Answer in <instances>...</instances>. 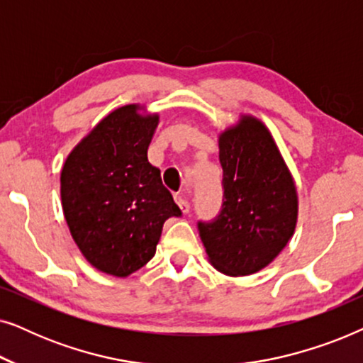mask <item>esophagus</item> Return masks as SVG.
<instances>
[{"label":"esophagus","instance_id":"esophagus-1","mask_svg":"<svg viewBox=\"0 0 363 363\" xmlns=\"http://www.w3.org/2000/svg\"><path fill=\"white\" fill-rule=\"evenodd\" d=\"M175 200H177V203H178V206H180V210H182L183 215H186V213H190V203H188L186 200H183L182 196H177Z\"/></svg>","mask_w":363,"mask_h":363}]
</instances>
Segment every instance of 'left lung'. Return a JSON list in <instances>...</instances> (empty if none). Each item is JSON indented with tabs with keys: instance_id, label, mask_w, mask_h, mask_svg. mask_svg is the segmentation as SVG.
Segmentation results:
<instances>
[{
	"instance_id": "8db88e82",
	"label": "left lung",
	"mask_w": 363,
	"mask_h": 363,
	"mask_svg": "<svg viewBox=\"0 0 363 363\" xmlns=\"http://www.w3.org/2000/svg\"><path fill=\"white\" fill-rule=\"evenodd\" d=\"M223 206L211 223H198L208 259L226 276L261 271L284 250L297 223V190L271 132L241 116L220 133Z\"/></svg>"
}]
</instances>
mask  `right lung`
Instances as JSON below:
<instances>
[{"mask_svg": "<svg viewBox=\"0 0 363 363\" xmlns=\"http://www.w3.org/2000/svg\"><path fill=\"white\" fill-rule=\"evenodd\" d=\"M158 113L138 104L104 117L69 153L61 200L72 240L106 274L127 277L155 256L162 228L180 216L160 170L147 158Z\"/></svg>", "mask_w": 363, "mask_h": 363, "instance_id": "add662e5", "label": "right lung"}]
</instances>
